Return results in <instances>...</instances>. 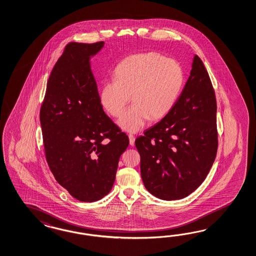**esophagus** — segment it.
<instances>
[{
    "mask_svg": "<svg viewBox=\"0 0 256 256\" xmlns=\"http://www.w3.org/2000/svg\"><path fill=\"white\" fill-rule=\"evenodd\" d=\"M128 138H130V144L132 146H134L135 144V137L132 134H130Z\"/></svg>",
    "mask_w": 256,
    "mask_h": 256,
    "instance_id": "1",
    "label": "esophagus"
}]
</instances>
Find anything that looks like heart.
I'll list each match as a JSON object with an SVG mask.
<instances>
[{
    "instance_id": "1",
    "label": "heart",
    "mask_w": 256,
    "mask_h": 256,
    "mask_svg": "<svg viewBox=\"0 0 256 256\" xmlns=\"http://www.w3.org/2000/svg\"><path fill=\"white\" fill-rule=\"evenodd\" d=\"M116 80L104 84L102 104L118 118L132 100L133 105L118 120L126 132H137L150 119L158 121L170 112L179 97L184 76L180 64L156 52L126 58L114 70Z\"/></svg>"
}]
</instances>
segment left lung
<instances>
[{"mask_svg":"<svg viewBox=\"0 0 256 256\" xmlns=\"http://www.w3.org/2000/svg\"><path fill=\"white\" fill-rule=\"evenodd\" d=\"M216 112L210 76L194 55L190 76L172 109L135 140L148 192L163 200H180L206 179L218 148Z\"/></svg>","mask_w":256,"mask_h":256,"instance_id":"left-lung-1","label":"left lung"}]
</instances>
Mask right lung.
<instances>
[{
	"label": "right lung",
	"instance_id": "add662e5",
	"mask_svg": "<svg viewBox=\"0 0 256 256\" xmlns=\"http://www.w3.org/2000/svg\"><path fill=\"white\" fill-rule=\"evenodd\" d=\"M70 42L49 76L40 110L46 158L70 196L93 202L109 194L130 140L104 112L90 58L104 48Z\"/></svg>",
	"mask_w": 256,
	"mask_h": 256
}]
</instances>
